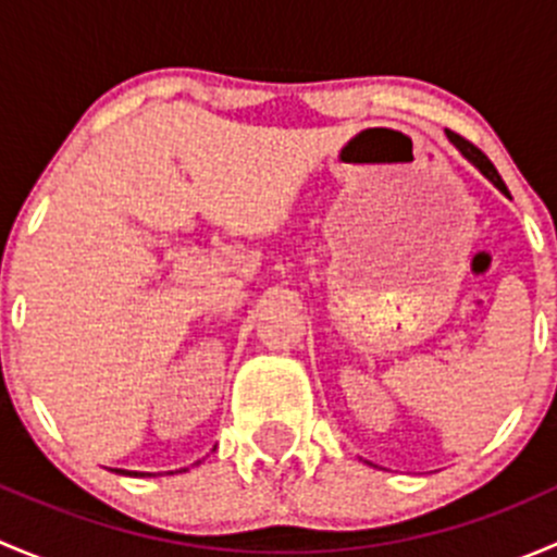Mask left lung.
Listing matches in <instances>:
<instances>
[{
  "label": "left lung",
  "instance_id": "left-lung-1",
  "mask_svg": "<svg viewBox=\"0 0 557 557\" xmlns=\"http://www.w3.org/2000/svg\"><path fill=\"white\" fill-rule=\"evenodd\" d=\"M447 139H450V143L455 145V148H458V153L463 156V159L469 161V164H474L476 170H480L482 174H485V177L491 180V183L496 185L498 190H502V194H507V196H509V190H507V185H504L502 174L496 172V166L491 164V159H487V156L482 153L480 148H474V145H471L469 139H463V137H460V134H455V132H447Z\"/></svg>",
  "mask_w": 557,
  "mask_h": 557
}]
</instances>
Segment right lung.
I'll return each instance as SVG.
<instances>
[{
    "label": "right lung",
    "instance_id": "obj_1",
    "mask_svg": "<svg viewBox=\"0 0 557 557\" xmlns=\"http://www.w3.org/2000/svg\"><path fill=\"white\" fill-rule=\"evenodd\" d=\"M117 474H126V471L117 469ZM128 474H134V476H145V471H128ZM148 476H150V474H148Z\"/></svg>",
    "mask_w": 557,
    "mask_h": 557
}]
</instances>
